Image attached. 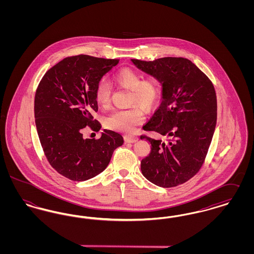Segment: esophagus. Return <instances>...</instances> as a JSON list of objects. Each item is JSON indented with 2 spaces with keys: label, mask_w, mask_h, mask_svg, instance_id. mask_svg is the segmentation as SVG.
<instances>
[{
  "label": "esophagus",
  "mask_w": 254,
  "mask_h": 254,
  "mask_svg": "<svg viewBox=\"0 0 254 254\" xmlns=\"http://www.w3.org/2000/svg\"><path fill=\"white\" fill-rule=\"evenodd\" d=\"M124 138H125V141H126L127 143H136V142L139 140L138 137L131 136V135H127V136H125Z\"/></svg>",
  "instance_id": "34e87169"
}]
</instances>
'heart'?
Here are the masks:
<instances>
[{
  "mask_svg": "<svg viewBox=\"0 0 254 254\" xmlns=\"http://www.w3.org/2000/svg\"><path fill=\"white\" fill-rule=\"evenodd\" d=\"M142 75L130 68H123L113 75V81L116 85L127 88L131 91L129 97L130 106L138 105L145 110L155 108L159 103L161 94V83L158 78L149 76L142 79ZM111 88L109 83L102 80L98 83L95 89V100L103 107H108L110 103ZM145 120L142 109L133 107L128 109H116L109 113L105 120L108 128L130 133Z\"/></svg>",
  "mask_w": 254,
  "mask_h": 254,
  "instance_id": "1",
  "label": "heart"
}]
</instances>
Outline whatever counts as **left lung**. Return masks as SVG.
Wrapping results in <instances>:
<instances>
[{
    "label": "left lung",
    "mask_w": 254,
    "mask_h": 254,
    "mask_svg": "<svg viewBox=\"0 0 254 254\" xmlns=\"http://www.w3.org/2000/svg\"><path fill=\"white\" fill-rule=\"evenodd\" d=\"M131 62L162 84L161 105L143 129L169 138L164 142L141 136L151 145L150 153L141 162L142 173L159 187L179 186L200 170L211 143L217 121L214 86L186 58Z\"/></svg>",
    "instance_id": "obj_1"
}]
</instances>
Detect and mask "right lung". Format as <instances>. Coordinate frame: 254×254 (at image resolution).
Here are the masks:
<instances>
[{
	"label": "right lung",
	"mask_w": 254,
	"mask_h": 254,
	"mask_svg": "<svg viewBox=\"0 0 254 254\" xmlns=\"http://www.w3.org/2000/svg\"><path fill=\"white\" fill-rule=\"evenodd\" d=\"M119 63L89 55L66 57L49 69L35 94L37 132L50 166L72 181L95 177L109 166L113 151L123 145L121 134L105 129L100 139H85L82 130L94 131L98 111L95 89L102 77Z\"/></svg>",
	"instance_id": "add662e5"
}]
</instances>
